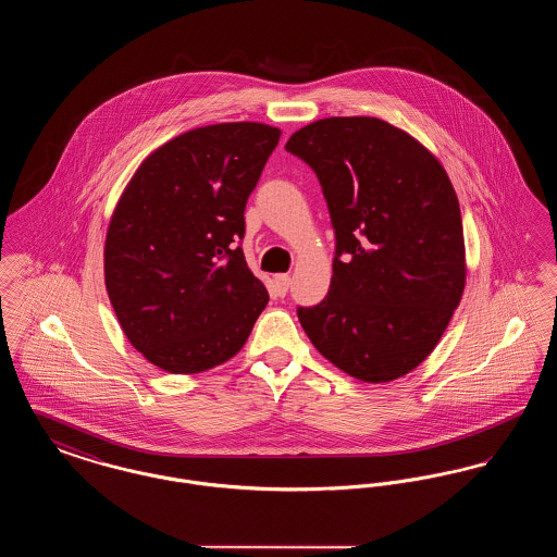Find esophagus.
Here are the masks:
<instances>
[{
  "label": "esophagus",
  "mask_w": 557,
  "mask_h": 557,
  "mask_svg": "<svg viewBox=\"0 0 557 557\" xmlns=\"http://www.w3.org/2000/svg\"><path fill=\"white\" fill-rule=\"evenodd\" d=\"M273 284H275L277 296H286V292L290 288V275L288 273H280V275L273 277Z\"/></svg>",
  "instance_id": "esophagus-1"
}]
</instances>
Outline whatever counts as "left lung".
I'll return each mask as SVG.
<instances>
[{"label": "left lung", "instance_id": "obj_1", "mask_svg": "<svg viewBox=\"0 0 557 557\" xmlns=\"http://www.w3.org/2000/svg\"><path fill=\"white\" fill-rule=\"evenodd\" d=\"M286 150L318 175L336 236L327 296L296 309L302 330L357 380L416 370L466 284L461 212L445 169L371 116L321 119L292 133Z\"/></svg>", "mask_w": 557, "mask_h": 557}]
</instances>
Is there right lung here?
Here are the masks:
<instances>
[{
    "instance_id": "obj_1",
    "label": "right lung",
    "mask_w": 557,
    "mask_h": 557,
    "mask_svg": "<svg viewBox=\"0 0 557 557\" xmlns=\"http://www.w3.org/2000/svg\"><path fill=\"white\" fill-rule=\"evenodd\" d=\"M282 132L221 123L184 133L141 162L104 248L107 290L150 363L198 373L232 359L269 302L242 252L244 209Z\"/></svg>"
}]
</instances>
